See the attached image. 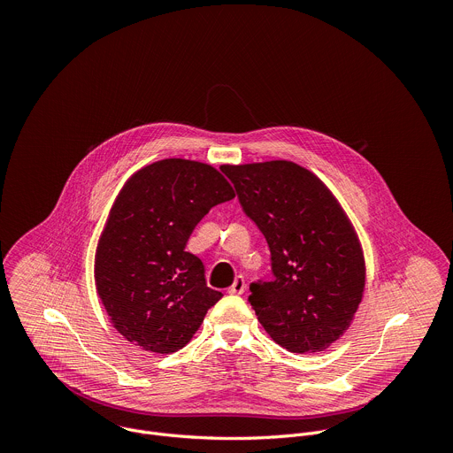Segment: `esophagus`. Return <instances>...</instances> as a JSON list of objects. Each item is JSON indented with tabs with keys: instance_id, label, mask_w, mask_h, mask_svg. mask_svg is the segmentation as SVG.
Returning a JSON list of instances; mask_svg holds the SVG:
<instances>
[{
	"instance_id": "obj_1",
	"label": "esophagus",
	"mask_w": 453,
	"mask_h": 453,
	"mask_svg": "<svg viewBox=\"0 0 453 453\" xmlns=\"http://www.w3.org/2000/svg\"><path fill=\"white\" fill-rule=\"evenodd\" d=\"M243 289H245V279H243V275H236V279L233 280V284L229 288V293L231 295H242Z\"/></svg>"
}]
</instances>
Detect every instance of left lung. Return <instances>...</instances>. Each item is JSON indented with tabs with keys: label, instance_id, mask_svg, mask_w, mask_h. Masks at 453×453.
I'll return each instance as SVG.
<instances>
[{
	"label": "left lung",
	"instance_id": "1",
	"mask_svg": "<svg viewBox=\"0 0 453 453\" xmlns=\"http://www.w3.org/2000/svg\"><path fill=\"white\" fill-rule=\"evenodd\" d=\"M222 173L270 249L273 279L249 286L257 320L289 352L326 350L363 298L365 259L352 224L327 187L296 164L226 165Z\"/></svg>",
	"mask_w": 453,
	"mask_h": 453
}]
</instances>
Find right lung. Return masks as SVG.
<instances>
[{
	"mask_svg": "<svg viewBox=\"0 0 453 453\" xmlns=\"http://www.w3.org/2000/svg\"><path fill=\"white\" fill-rule=\"evenodd\" d=\"M234 197L211 165L169 158L138 171L111 206L96 252V286L113 327L143 350L183 349L222 293L187 252L196 226Z\"/></svg>",
	"mask_w": 453,
	"mask_h": 453,
	"instance_id": "obj_1",
	"label": "right lung"
}]
</instances>
